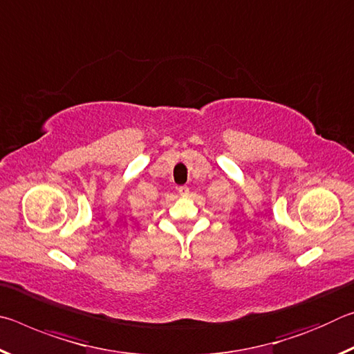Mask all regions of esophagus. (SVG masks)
<instances>
[{
	"instance_id": "obj_1",
	"label": "esophagus",
	"mask_w": 354,
	"mask_h": 354,
	"mask_svg": "<svg viewBox=\"0 0 354 354\" xmlns=\"http://www.w3.org/2000/svg\"><path fill=\"white\" fill-rule=\"evenodd\" d=\"M178 192H179V195L184 196V198H185V196H189V195H190V190H189L187 185H181V187L178 189Z\"/></svg>"
}]
</instances>
